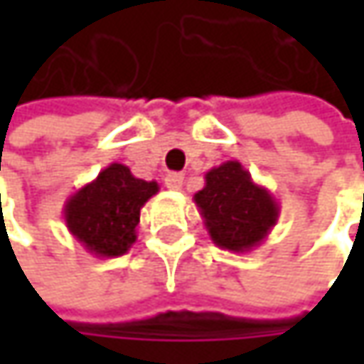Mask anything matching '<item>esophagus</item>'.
<instances>
[{
  "instance_id": "obj_1",
  "label": "esophagus",
  "mask_w": 364,
  "mask_h": 364,
  "mask_svg": "<svg viewBox=\"0 0 364 364\" xmlns=\"http://www.w3.org/2000/svg\"><path fill=\"white\" fill-rule=\"evenodd\" d=\"M166 186L170 190H180L182 188V184H184V176L180 174V172H170V174L166 176Z\"/></svg>"
}]
</instances>
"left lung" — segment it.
Returning a JSON list of instances; mask_svg holds the SVG:
<instances>
[{"mask_svg":"<svg viewBox=\"0 0 364 364\" xmlns=\"http://www.w3.org/2000/svg\"><path fill=\"white\" fill-rule=\"evenodd\" d=\"M194 203L213 243L232 253H247L263 243L279 218L272 192L255 184L237 160L208 170Z\"/></svg>","mask_w":364,"mask_h":364,"instance_id":"1","label":"left lung"}]
</instances>
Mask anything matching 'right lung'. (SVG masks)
Segmentation results:
<instances>
[{
    "label": "right lung",
    "instance_id": "obj_1",
    "mask_svg": "<svg viewBox=\"0 0 364 364\" xmlns=\"http://www.w3.org/2000/svg\"><path fill=\"white\" fill-rule=\"evenodd\" d=\"M158 190V182L135 178L115 161L66 200L64 223L89 253L119 257L135 243L139 213Z\"/></svg>",
    "mask_w": 364,
    "mask_h": 364
}]
</instances>
